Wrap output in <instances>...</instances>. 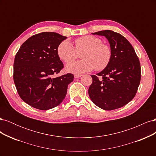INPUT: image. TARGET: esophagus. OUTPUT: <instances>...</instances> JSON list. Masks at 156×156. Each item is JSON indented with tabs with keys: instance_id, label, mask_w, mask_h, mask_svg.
<instances>
[{
	"instance_id": "obj_1",
	"label": "esophagus",
	"mask_w": 156,
	"mask_h": 156,
	"mask_svg": "<svg viewBox=\"0 0 156 156\" xmlns=\"http://www.w3.org/2000/svg\"><path fill=\"white\" fill-rule=\"evenodd\" d=\"M81 76H82V75H79V74H75L74 75L75 78H79V77H81Z\"/></svg>"
}]
</instances>
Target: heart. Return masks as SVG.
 I'll list each match as a JSON object with an SVG mask.
<instances>
[{"mask_svg": "<svg viewBox=\"0 0 156 156\" xmlns=\"http://www.w3.org/2000/svg\"><path fill=\"white\" fill-rule=\"evenodd\" d=\"M75 46L66 40L59 44L57 53L60 58L65 62H69L81 55L83 60L70 62L66 66L69 72L80 74L90 72L94 68L96 70L105 69L110 62L111 50L109 46L102 44V40L94 36H84L75 40Z\"/></svg>", "mask_w": 156, "mask_h": 156, "instance_id": "obj_1", "label": "heart"}]
</instances>
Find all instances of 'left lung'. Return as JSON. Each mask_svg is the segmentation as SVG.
<instances>
[{
  "label": "left lung",
  "instance_id": "1",
  "mask_svg": "<svg viewBox=\"0 0 156 156\" xmlns=\"http://www.w3.org/2000/svg\"><path fill=\"white\" fill-rule=\"evenodd\" d=\"M92 34L103 36L108 40L111 58L101 72L91 75L89 96L102 109H116L133 100L137 91L141 77L139 60L133 46L119 33L105 30Z\"/></svg>",
  "mask_w": 156,
  "mask_h": 156
}]
</instances>
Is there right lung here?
I'll list each match as a JSON object with an SVG mask.
<instances>
[{
	"label": "right lung",
	"instance_id": "obj_1",
	"mask_svg": "<svg viewBox=\"0 0 156 156\" xmlns=\"http://www.w3.org/2000/svg\"><path fill=\"white\" fill-rule=\"evenodd\" d=\"M66 38L56 32H41L27 40L17 53L13 63L14 83L20 98L31 107L51 109L65 98L73 75L58 77L53 75L64 68L57 48Z\"/></svg>",
	"mask_w": 156,
	"mask_h": 156
}]
</instances>
